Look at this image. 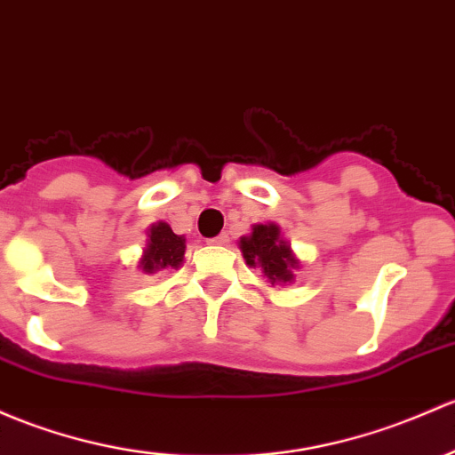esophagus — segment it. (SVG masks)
<instances>
[{"mask_svg": "<svg viewBox=\"0 0 455 455\" xmlns=\"http://www.w3.org/2000/svg\"><path fill=\"white\" fill-rule=\"evenodd\" d=\"M228 242H231V237H228V233H220L218 237H213V240H209V243H213V246H227Z\"/></svg>", "mask_w": 455, "mask_h": 455, "instance_id": "obj_1", "label": "esophagus"}]
</instances>
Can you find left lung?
Wrapping results in <instances>:
<instances>
[{
    "instance_id": "obj_1",
    "label": "left lung",
    "mask_w": 455,
    "mask_h": 455,
    "mask_svg": "<svg viewBox=\"0 0 455 455\" xmlns=\"http://www.w3.org/2000/svg\"><path fill=\"white\" fill-rule=\"evenodd\" d=\"M240 251L246 266L261 270L272 288L294 283V272L300 267V259L281 235L279 224H252L251 233L240 237Z\"/></svg>"
}]
</instances>
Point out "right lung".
I'll return each instance as SVG.
<instances>
[{"label": "right lung", "mask_w": 455, "mask_h": 455, "mask_svg": "<svg viewBox=\"0 0 455 455\" xmlns=\"http://www.w3.org/2000/svg\"><path fill=\"white\" fill-rule=\"evenodd\" d=\"M185 235H176L170 224L155 222L146 231V246H143L137 267L143 275H155L159 270H179L185 261Z\"/></svg>", "instance_id": "obj_1"}]
</instances>
